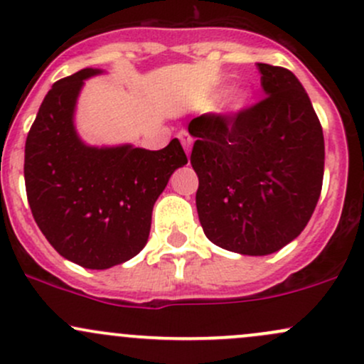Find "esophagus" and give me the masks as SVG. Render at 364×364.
<instances>
[{
	"instance_id": "esophagus-1",
	"label": "esophagus",
	"mask_w": 364,
	"mask_h": 364,
	"mask_svg": "<svg viewBox=\"0 0 364 364\" xmlns=\"http://www.w3.org/2000/svg\"><path fill=\"white\" fill-rule=\"evenodd\" d=\"M178 138H179V141H181V145H183V149H185L186 155H188V157H190L191 143H193V138L190 136L188 131H179V133H178Z\"/></svg>"
}]
</instances>
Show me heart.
<instances>
[{"label": "heart", "instance_id": "obj_1", "mask_svg": "<svg viewBox=\"0 0 364 364\" xmlns=\"http://www.w3.org/2000/svg\"><path fill=\"white\" fill-rule=\"evenodd\" d=\"M249 100H250V93L247 90H235L233 93H231V103L230 105L233 107L235 110H242L245 109L247 105H249Z\"/></svg>", "mask_w": 364, "mask_h": 364}]
</instances>
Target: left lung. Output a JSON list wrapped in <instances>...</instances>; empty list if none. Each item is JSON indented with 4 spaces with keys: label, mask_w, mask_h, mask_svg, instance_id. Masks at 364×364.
<instances>
[{
    "label": "left lung",
    "mask_w": 364,
    "mask_h": 364,
    "mask_svg": "<svg viewBox=\"0 0 364 364\" xmlns=\"http://www.w3.org/2000/svg\"><path fill=\"white\" fill-rule=\"evenodd\" d=\"M266 98L235 115L188 124L195 202L203 233L221 249L267 255L301 235L323 185L325 139L299 79L257 63Z\"/></svg>",
    "instance_id": "obj_1"
}]
</instances>
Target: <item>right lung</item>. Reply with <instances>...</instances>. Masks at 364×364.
<instances>
[{
	"label": "right lung",
	"instance_id": "obj_1",
	"mask_svg": "<svg viewBox=\"0 0 364 364\" xmlns=\"http://www.w3.org/2000/svg\"><path fill=\"white\" fill-rule=\"evenodd\" d=\"M102 72L82 69L51 86L27 134L23 162L39 230L62 257L87 269H109L139 254L154 203L188 162L178 138L162 150L90 146L79 138L77 97L85 79Z\"/></svg>",
	"mask_w": 364,
	"mask_h": 364
}]
</instances>
